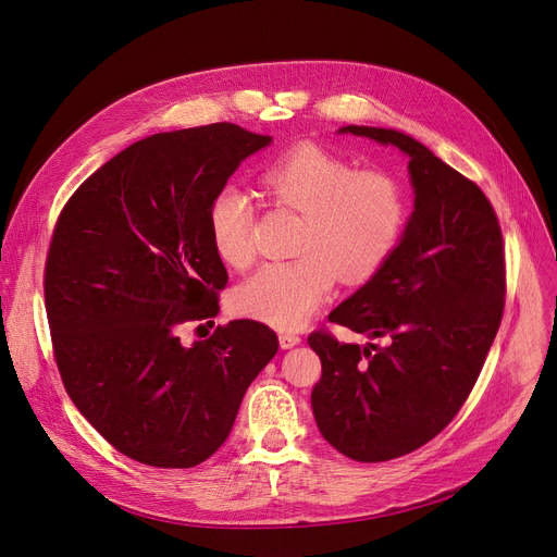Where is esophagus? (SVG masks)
Returning a JSON list of instances; mask_svg holds the SVG:
<instances>
[{"label": "esophagus", "mask_w": 557, "mask_h": 557, "mask_svg": "<svg viewBox=\"0 0 557 557\" xmlns=\"http://www.w3.org/2000/svg\"><path fill=\"white\" fill-rule=\"evenodd\" d=\"M300 344V336L296 332H280V346L286 348H294Z\"/></svg>", "instance_id": "obj_1"}]
</instances>
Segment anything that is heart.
<instances>
[{
	"label": "heart",
	"instance_id": "obj_1",
	"mask_svg": "<svg viewBox=\"0 0 557 557\" xmlns=\"http://www.w3.org/2000/svg\"><path fill=\"white\" fill-rule=\"evenodd\" d=\"M265 193L302 213L292 261H269L236 286V313L280 330L302 327L346 282L375 275L396 252L409 219L407 190L394 175L359 168L313 143L286 150L263 168ZM255 202L240 186H223L209 202L211 246L227 265L255 257Z\"/></svg>",
	"mask_w": 557,
	"mask_h": 557
}]
</instances>
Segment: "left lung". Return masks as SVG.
<instances>
[{"label":"left lung","instance_id":"8db88e82","mask_svg":"<svg viewBox=\"0 0 557 557\" xmlns=\"http://www.w3.org/2000/svg\"><path fill=\"white\" fill-rule=\"evenodd\" d=\"M342 134L409 157L414 211L396 252L330 321L386 346L342 344L317 330L307 344L323 375L311 392L323 437L357 462H386L428 444L469 398L505 307V244L485 193L423 143L396 129Z\"/></svg>","mask_w":557,"mask_h":557}]
</instances>
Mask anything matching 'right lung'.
Masks as SVG:
<instances>
[{
	"mask_svg": "<svg viewBox=\"0 0 557 557\" xmlns=\"http://www.w3.org/2000/svg\"><path fill=\"white\" fill-rule=\"evenodd\" d=\"M269 143L232 123L148 136L95 171L57 221L45 307L63 386L140 465L190 469L211 457L280 348L250 319L180 342L184 323L215 317L227 284L209 202Z\"/></svg>",
	"mask_w": 557,
	"mask_h": 557,
	"instance_id": "1",
	"label": "right lung"
}]
</instances>
